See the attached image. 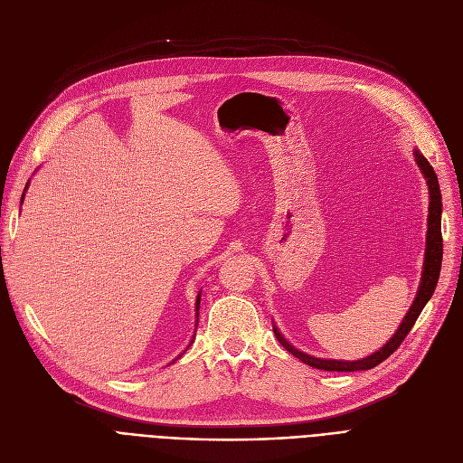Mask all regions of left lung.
Here are the masks:
<instances>
[{
	"label": "left lung",
	"mask_w": 463,
	"mask_h": 463,
	"mask_svg": "<svg viewBox=\"0 0 463 463\" xmlns=\"http://www.w3.org/2000/svg\"><path fill=\"white\" fill-rule=\"evenodd\" d=\"M415 161L419 168L422 170V175L426 178L428 189H430V206H428V232H426V253H424V266H422V279L419 285V293L412 300V306L409 307L407 315L403 317L400 328L396 334L388 339L386 345H383L377 353L362 358V360H330V358H317L306 354L304 351H298L297 347L290 345L287 339L281 335V332L274 326V334L278 337V342L290 353L295 354L298 360L311 368L325 370V372H360V370H372L377 364L386 360L391 356L405 339L412 325L417 323L420 311L431 298L433 290L437 287V281H439V272H441V260H443V236H441V191H439V182H437V175L433 166L428 163V159L415 150Z\"/></svg>",
	"instance_id": "8db88e82"
}]
</instances>
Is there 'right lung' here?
I'll list each match as a JSON object with an SVG mask.
<instances>
[{
    "label": "right lung",
    "instance_id": "1",
    "mask_svg": "<svg viewBox=\"0 0 463 463\" xmlns=\"http://www.w3.org/2000/svg\"><path fill=\"white\" fill-rule=\"evenodd\" d=\"M26 191V189H24ZM22 199H24V193H22ZM199 307H201V293H199V297H197V321H199ZM191 345V344H189Z\"/></svg>",
    "mask_w": 463,
    "mask_h": 463
}]
</instances>
